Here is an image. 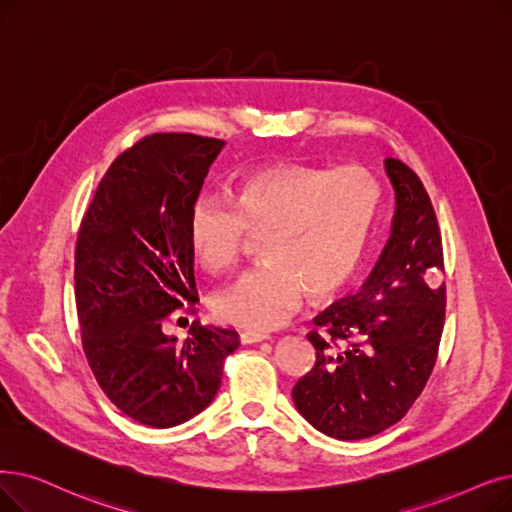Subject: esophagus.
Wrapping results in <instances>:
<instances>
[{"instance_id": "esophagus-1", "label": "esophagus", "mask_w": 512, "mask_h": 512, "mask_svg": "<svg viewBox=\"0 0 512 512\" xmlns=\"http://www.w3.org/2000/svg\"><path fill=\"white\" fill-rule=\"evenodd\" d=\"M265 339H270L268 332H261V330H242L240 332V341L244 345H251V343H261Z\"/></svg>"}]
</instances>
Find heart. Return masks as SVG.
Returning <instances> with one entry per match:
<instances>
[{
  "mask_svg": "<svg viewBox=\"0 0 512 512\" xmlns=\"http://www.w3.org/2000/svg\"><path fill=\"white\" fill-rule=\"evenodd\" d=\"M381 188L360 169L301 163L244 175L232 201L198 198L190 213V251L203 270H232L247 232L263 234L257 268L213 295V314L244 328H274L299 307L335 297L364 261L379 213Z\"/></svg>",
  "mask_w": 512,
  "mask_h": 512,
  "instance_id": "obj_1",
  "label": "heart"
}]
</instances>
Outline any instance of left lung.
<instances>
[{"mask_svg":"<svg viewBox=\"0 0 512 512\" xmlns=\"http://www.w3.org/2000/svg\"><path fill=\"white\" fill-rule=\"evenodd\" d=\"M391 236L362 291L324 309L316 364L293 387L301 416L328 437L366 439L402 420L433 372L446 320L443 249L431 198L397 159Z\"/></svg>","mask_w":512,"mask_h":512,"instance_id":"1","label":"left lung"}]
</instances>
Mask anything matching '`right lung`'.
Listing matches in <instances>:
<instances>
[{
  "mask_svg": "<svg viewBox=\"0 0 512 512\" xmlns=\"http://www.w3.org/2000/svg\"><path fill=\"white\" fill-rule=\"evenodd\" d=\"M224 140L152 133L121 152L83 215L75 249L81 343L100 389L123 414L169 429L203 412L238 332L192 324L177 343L171 311L194 305L190 213Z\"/></svg>",
  "mask_w": 512,
  "mask_h": 512,
  "instance_id": "right-lung-1",
  "label": "right lung"
}]
</instances>
